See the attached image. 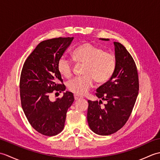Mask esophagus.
Segmentation results:
<instances>
[{"mask_svg": "<svg viewBox=\"0 0 160 160\" xmlns=\"http://www.w3.org/2000/svg\"><path fill=\"white\" fill-rule=\"evenodd\" d=\"M81 98H82V97L78 96H77V95H74V99H75V100H79V99H81Z\"/></svg>", "mask_w": 160, "mask_h": 160, "instance_id": "obj_1", "label": "esophagus"}]
</instances>
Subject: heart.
I'll return each mask as SVG.
<instances>
[{
	"instance_id": "heart-1",
	"label": "heart",
	"mask_w": 160,
	"mask_h": 160,
	"mask_svg": "<svg viewBox=\"0 0 160 160\" xmlns=\"http://www.w3.org/2000/svg\"><path fill=\"white\" fill-rule=\"evenodd\" d=\"M73 59L76 62L84 64V76L70 80L67 88L77 96H83L94 85L95 80L98 83H105L110 80L116 69V58L112 53L105 52L91 43H84L73 51ZM73 61L65 56L58 60L59 73L69 78L73 73Z\"/></svg>"
}]
</instances>
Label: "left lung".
I'll return each instance as SVG.
<instances>
[{
  "instance_id": "8db88e82",
  "label": "left lung",
  "mask_w": 160,
  "mask_h": 160,
  "mask_svg": "<svg viewBox=\"0 0 160 160\" xmlns=\"http://www.w3.org/2000/svg\"><path fill=\"white\" fill-rule=\"evenodd\" d=\"M114 45L116 69L110 80L98 87L96 93L107 103L101 107L102 100H88V124L92 131L100 135L113 134L124 127L138 95L139 77L135 61L124 45L118 42Z\"/></svg>"
}]
</instances>
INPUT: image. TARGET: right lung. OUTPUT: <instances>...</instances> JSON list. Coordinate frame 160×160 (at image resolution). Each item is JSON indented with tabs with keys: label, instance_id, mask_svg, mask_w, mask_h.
Returning <instances> with one entry per match:
<instances>
[{
	"label": "right lung",
	"instance_id": "right-lung-1",
	"mask_svg": "<svg viewBox=\"0 0 160 160\" xmlns=\"http://www.w3.org/2000/svg\"><path fill=\"white\" fill-rule=\"evenodd\" d=\"M73 39L60 37L40 42L21 71L19 87L22 110L32 127L46 136H54L63 130L67 110L74 101L69 91L53 102L49 98L50 93L66 89L57 63Z\"/></svg>",
	"mask_w": 160,
	"mask_h": 160
}]
</instances>
